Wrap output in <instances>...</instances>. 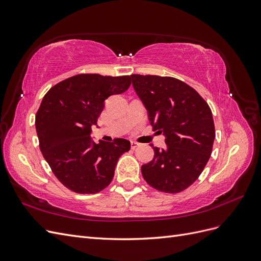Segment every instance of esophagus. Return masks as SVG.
<instances>
[{
  "instance_id": "1",
  "label": "esophagus",
  "mask_w": 261,
  "mask_h": 261,
  "mask_svg": "<svg viewBox=\"0 0 261 261\" xmlns=\"http://www.w3.org/2000/svg\"><path fill=\"white\" fill-rule=\"evenodd\" d=\"M138 146H139V144L136 143V141H132V143H130V147H132L133 150H135Z\"/></svg>"
}]
</instances>
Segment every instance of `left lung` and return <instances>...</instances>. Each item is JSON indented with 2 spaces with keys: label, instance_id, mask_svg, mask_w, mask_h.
<instances>
[{
  "label": "left lung",
  "instance_id": "obj_1",
  "mask_svg": "<svg viewBox=\"0 0 261 261\" xmlns=\"http://www.w3.org/2000/svg\"><path fill=\"white\" fill-rule=\"evenodd\" d=\"M153 130L163 133L167 148H153L141 167L147 183L160 192H183L199 177L216 137L211 110L191 86L173 77L130 75Z\"/></svg>",
  "mask_w": 261,
  "mask_h": 261
}]
</instances>
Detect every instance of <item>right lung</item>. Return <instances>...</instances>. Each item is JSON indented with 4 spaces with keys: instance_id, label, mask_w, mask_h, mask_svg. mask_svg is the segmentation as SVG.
Listing matches in <instances>:
<instances>
[{
    "instance_id": "obj_1",
    "label": "right lung",
    "mask_w": 261,
    "mask_h": 261,
    "mask_svg": "<svg viewBox=\"0 0 261 261\" xmlns=\"http://www.w3.org/2000/svg\"><path fill=\"white\" fill-rule=\"evenodd\" d=\"M130 76L80 74L53 86L36 114L39 147L54 175L70 191L96 194L111 183L120 156L130 149L127 139L112 143L90 137L105 101L125 92Z\"/></svg>"
}]
</instances>
